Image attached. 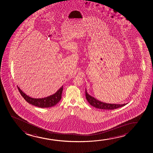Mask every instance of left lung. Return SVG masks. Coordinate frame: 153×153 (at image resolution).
<instances>
[{"mask_svg":"<svg viewBox=\"0 0 153 153\" xmlns=\"http://www.w3.org/2000/svg\"><path fill=\"white\" fill-rule=\"evenodd\" d=\"M85 97L87 101L89 103L94 107L103 110H113L123 107L127 103L124 104H114V103H107L103 102L100 101L98 100L96 98H94L88 94L87 90L85 89Z\"/></svg>","mask_w":153,"mask_h":153,"instance_id":"8db88e82","label":"left lung"}]
</instances>
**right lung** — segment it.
I'll return each mask as SVG.
<instances>
[{"mask_svg": "<svg viewBox=\"0 0 153 153\" xmlns=\"http://www.w3.org/2000/svg\"><path fill=\"white\" fill-rule=\"evenodd\" d=\"M17 88L21 95L25 100L30 104L39 108L51 107L56 105L61 99L63 91V86H62L55 94L51 96L43 98H33L26 95L19 87Z\"/></svg>", "mask_w": 153, "mask_h": 153, "instance_id": "add662e5", "label": "right lung"}]
</instances>
